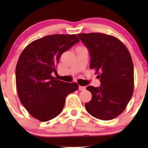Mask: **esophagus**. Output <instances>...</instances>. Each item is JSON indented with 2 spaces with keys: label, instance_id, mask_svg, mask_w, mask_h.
<instances>
[{
  "label": "esophagus",
  "instance_id": "obj_1",
  "mask_svg": "<svg viewBox=\"0 0 148 148\" xmlns=\"http://www.w3.org/2000/svg\"><path fill=\"white\" fill-rule=\"evenodd\" d=\"M85 89V86H79V90L80 91H83Z\"/></svg>",
  "mask_w": 148,
  "mask_h": 148
}]
</instances>
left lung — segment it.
Wrapping results in <instances>:
<instances>
[{
  "label": "left lung",
  "mask_w": 148,
  "mask_h": 148,
  "mask_svg": "<svg viewBox=\"0 0 148 148\" xmlns=\"http://www.w3.org/2000/svg\"><path fill=\"white\" fill-rule=\"evenodd\" d=\"M89 51L90 68L98 74L101 85L88 86L92 99L85 104L91 115L102 120L119 116L131 99L134 66L127 47L119 39L101 33L77 34Z\"/></svg>",
  "instance_id": "8db88e82"
}]
</instances>
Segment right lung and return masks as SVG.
<instances>
[{
    "label": "right lung",
    "instance_id": "right-lung-1",
    "mask_svg": "<svg viewBox=\"0 0 148 148\" xmlns=\"http://www.w3.org/2000/svg\"><path fill=\"white\" fill-rule=\"evenodd\" d=\"M79 41L73 35L46 36L28 44L19 56L16 82L21 102L32 117L46 122L63 110L66 97L78 89L77 83H66L52 77L64 52Z\"/></svg>",
    "mask_w": 148,
    "mask_h": 148
}]
</instances>
